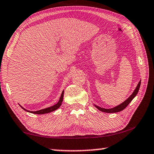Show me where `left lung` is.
Returning <instances> with one entry per match:
<instances>
[{"label": "left lung", "mask_w": 154, "mask_h": 154, "mask_svg": "<svg viewBox=\"0 0 154 154\" xmlns=\"http://www.w3.org/2000/svg\"><path fill=\"white\" fill-rule=\"evenodd\" d=\"M140 84H141V80L139 82V83L137 84V86L136 89H135L134 91L133 92V93L129 97H128L127 100H126L125 102L121 103L120 104L118 105V106H115L113 108H111V109H104V108H102V107H100L97 106V105L95 104H93L94 106H95L97 109L99 110V111H102V112H104V113H118V112H120L121 111H122V110H124L125 109L126 107H127L128 104L131 102V101L133 100V99L136 97V95L137 94V93H138V91L140 89Z\"/></svg>", "instance_id": "8db88e82"}]
</instances>
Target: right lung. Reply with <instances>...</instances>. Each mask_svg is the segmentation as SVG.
Listing matches in <instances>:
<instances>
[{
  "instance_id": "add662e5",
  "label": "right lung",
  "mask_w": 154,
  "mask_h": 154,
  "mask_svg": "<svg viewBox=\"0 0 154 154\" xmlns=\"http://www.w3.org/2000/svg\"><path fill=\"white\" fill-rule=\"evenodd\" d=\"M63 93H64V91H63L62 93H61V97H60V98H59V102H57L56 104H54V105H53V106H52L45 108V109L38 110V111H28V110H27V109H24V108L20 106V104H19V106H20V107H21L23 109L25 110V111H26L29 112V113H34V114H40V115L45 114V113H50V112H52V111H55V110H57V109H59V108L61 106V104H62V102H63Z\"/></svg>"
}]
</instances>
